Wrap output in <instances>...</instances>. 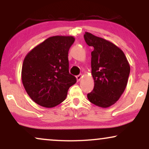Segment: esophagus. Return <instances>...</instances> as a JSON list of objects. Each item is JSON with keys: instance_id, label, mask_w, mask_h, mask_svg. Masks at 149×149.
Masks as SVG:
<instances>
[{"instance_id": "1", "label": "esophagus", "mask_w": 149, "mask_h": 149, "mask_svg": "<svg viewBox=\"0 0 149 149\" xmlns=\"http://www.w3.org/2000/svg\"><path fill=\"white\" fill-rule=\"evenodd\" d=\"M81 78H82V75H81V74L78 75V76H76V80H77V81H80Z\"/></svg>"}]
</instances>
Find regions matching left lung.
Listing matches in <instances>:
<instances>
[{"label":"left lung","instance_id":"1","mask_svg":"<svg viewBox=\"0 0 149 149\" xmlns=\"http://www.w3.org/2000/svg\"><path fill=\"white\" fill-rule=\"evenodd\" d=\"M91 52L92 75L95 86L89 101L100 107H111L119 100L127 84L130 66L124 52L111 42L85 32Z\"/></svg>","mask_w":149,"mask_h":149}]
</instances>
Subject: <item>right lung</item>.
<instances>
[{
    "label": "right lung",
    "mask_w": 149,
    "mask_h": 149,
    "mask_svg": "<svg viewBox=\"0 0 149 149\" xmlns=\"http://www.w3.org/2000/svg\"><path fill=\"white\" fill-rule=\"evenodd\" d=\"M73 36L49 37L26 54L22 69V80L34 102L52 108L64 101L68 90L76 83L69 73V48Z\"/></svg>",
    "instance_id": "add662e5"
}]
</instances>
